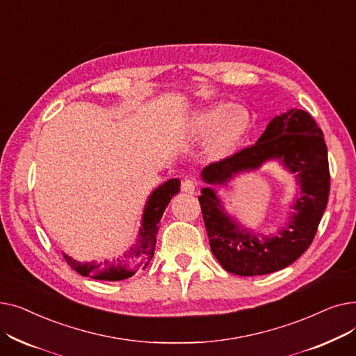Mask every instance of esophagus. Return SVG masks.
I'll use <instances>...</instances> for the list:
<instances>
[{
	"label": "esophagus",
	"instance_id": "obj_1",
	"mask_svg": "<svg viewBox=\"0 0 356 356\" xmlns=\"http://www.w3.org/2000/svg\"><path fill=\"white\" fill-rule=\"evenodd\" d=\"M181 191L186 192V193H195V191H196V180H193V179L183 180Z\"/></svg>",
	"mask_w": 356,
	"mask_h": 356
}]
</instances>
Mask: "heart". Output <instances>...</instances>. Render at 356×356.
Here are the masks:
<instances>
[{"instance_id": "b5f03b06", "label": "heart", "mask_w": 356, "mask_h": 356, "mask_svg": "<svg viewBox=\"0 0 356 356\" xmlns=\"http://www.w3.org/2000/svg\"><path fill=\"white\" fill-rule=\"evenodd\" d=\"M250 118L244 111L231 109L225 104H215L200 109L191 122V134L195 137L211 135L213 149H225L235 144L248 128Z\"/></svg>"}]
</instances>
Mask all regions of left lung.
Instances as JSON below:
<instances>
[{"label":"left lung","mask_w":356,"mask_h":356,"mask_svg":"<svg viewBox=\"0 0 356 356\" xmlns=\"http://www.w3.org/2000/svg\"><path fill=\"white\" fill-rule=\"evenodd\" d=\"M278 159L294 172L299 191L292 212L275 236L257 234L222 208L215 185ZM207 183L199 196L212 254L228 273L263 275L293 264L312 244L327 204L330 175L322 129L306 111L291 108L274 117L258 141L200 172Z\"/></svg>","instance_id":"1"}]
</instances>
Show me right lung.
I'll list each match as a JSON object with an SVG mask.
<instances>
[{
  "label": "right lung",
  "instance_id": "obj_1",
  "mask_svg": "<svg viewBox=\"0 0 356 356\" xmlns=\"http://www.w3.org/2000/svg\"><path fill=\"white\" fill-rule=\"evenodd\" d=\"M180 192V180L170 179L160 184L156 191L148 196L143 211L141 228L138 231V238L136 244L127 251L122 258H117L104 263H81L63 252L66 263L81 275L90 277L95 280H105V282H120L131 275H134L137 270L145 268L149 259L154 255L156 235L159 231V222L170 203L172 197Z\"/></svg>",
  "mask_w": 356,
  "mask_h": 356
}]
</instances>
